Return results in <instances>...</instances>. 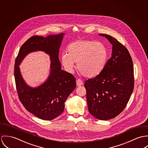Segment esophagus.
I'll return each mask as SVG.
<instances>
[{"label": "esophagus", "mask_w": 148, "mask_h": 148, "mask_svg": "<svg viewBox=\"0 0 148 148\" xmlns=\"http://www.w3.org/2000/svg\"><path fill=\"white\" fill-rule=\"evenodd\" d=\"M76 84H77V86L78 87V86H81L83 85V82L80 79H78L76 81Z\"/></svg>", "instance_id": "obj_1"}]
</instances>
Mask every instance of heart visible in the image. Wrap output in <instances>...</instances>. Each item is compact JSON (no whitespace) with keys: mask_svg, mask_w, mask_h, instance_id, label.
<instances>
[{"mask_svg":"<svg viewBox=\"0 0 148 148\" xmlns=\"http://www.w3.org/2000/svg\"><path fill=\"white\" fill-rule=\"evenodd\" d=\"M67 54H62L61 61L66 71L73 73L77 63L78 71L87 78L95 77L104 69L108 58V51L101 42L91 40H78L71 42L67 48Z\"/></svg>","mask_w":148,"mask_h":148,"instance_id":"obj_1","label":"heart"}]
</instances>
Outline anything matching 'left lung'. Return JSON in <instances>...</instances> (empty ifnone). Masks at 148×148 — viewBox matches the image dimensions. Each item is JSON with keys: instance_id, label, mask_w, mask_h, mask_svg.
Here are the masks:
<instances>
[{"instance_id": "1", "label": "left lung", "mask_w": 148, "mask_h": 148, "mask_svg": "<svg viewBox=\"0 0 148 148\" xmlns=\"http://www.w3.org/2000/svg\"><path fill=\"white\" fill-rule=\"evenodd\" d=\"M112 44L111 57L103 71L84 83L89 112L101 120L113 119L126 107L134 88L133 62L127 49L104 34Z\"/></svg>"}]
</instances>
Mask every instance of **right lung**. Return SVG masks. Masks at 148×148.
I'll return each mask as SVG.
<instances>
[{"mask_svg": "<svg viewBox=\"0 0 148 148\" xmlns=\"http://www.w3.org/2000/svg\"><path fill=\"white\" fill-rule=\"evenodd\" d=\"M65 33L49 35L46 37L34 36L21 47L15 64V79L20 101L25 109L36 117L45 120H53L63 113L65 102L76 87L75 78L61 70L59 50ZM37 51L50 56V75L36 88L28 85L23 80L19 65L28 54Z\"/></svg>", "mask_w": 148, "mask_h": 148, "instance_id": "obj_1", "label": "right lung"}]
</instances>
